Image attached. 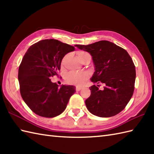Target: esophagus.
Listing matches in <instances>:
<instances>
[{
  "mask_svg": "<svg viewBox=\"0 0 154 154\" xmlns=\"http://www.w3.org/2000/svg\"><path fill=\"white\" fill-rule=\"evenodd\" d=\"M82 87H79V86H76V88H75V89H76L77 91H79L81 89H82Z\"/></svg>",
  "mask_w": 154,
  "mask_h": 154,
  "instance_id": "obj_1",
  "label": "esophagus"
}]
</instances>
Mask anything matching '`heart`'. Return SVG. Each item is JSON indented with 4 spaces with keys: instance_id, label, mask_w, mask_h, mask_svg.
<instances>
[{
    "instance_id": "1",
    "label": "heart",
    "mask_w": 154,
    "mask_h": 154,
    "mask_svg": "<svg viewBox=\"0 0 154 154\" xmlns=\"http://www.w3.org/2000/svg\"><path fill=\"white\" fill-rule=\"evenodd\" d=\"M87 54V53L85 51H78L77 56L79 59L83 55H85ZM89 77V73L87 71H70L65 75V80L67 83L81 85L85 82V81Z\"/></svg>"
}]
</instances>
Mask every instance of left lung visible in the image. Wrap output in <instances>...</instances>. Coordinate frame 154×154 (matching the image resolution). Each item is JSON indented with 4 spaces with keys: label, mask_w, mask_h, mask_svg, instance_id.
Wrapping results in <instances>:
<instances>
[{
    "label": "left lung",
    "mask_w": 154,
    "mask_h": 154,
    "mask_svg": "<svg viewBox=\"0 0 154 154\" xmlns=\"http://www.w3.org/2000/svg\"><path fill=\"white\" fill-rule=\"evenodd\" d=\"M75 47L92 56L95 69L91 81L105 84L103 90L99 85L89 88L91 95L85 100L88 110L99 117L116 115L126 107L134 90L136 69L131 57L124 49L106 40Z\"/></svg>",
    "instance_id": "left-lung-1"
}]
</instances>
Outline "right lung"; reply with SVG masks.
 <instances>
[{
	"mask_svg": "<svg viewBox=\"0 0 154 154\" xmlns=\"http://www.w3.org/2000/svg\"><path fill=\"white\" fill-rule=\"evenodd\" d=\"M74 50L73 46L50 39L37 42L26 52L18 69L20 91L35 114L53 118L66 109L75 87L62 85L59 87L50 77L58 75L62 59Z\"/></svg>",
	"mask_w": 154,
	"mask_h": 154,
	"instance_id": "1",
	"label": "right lung"
}]
</instances>
